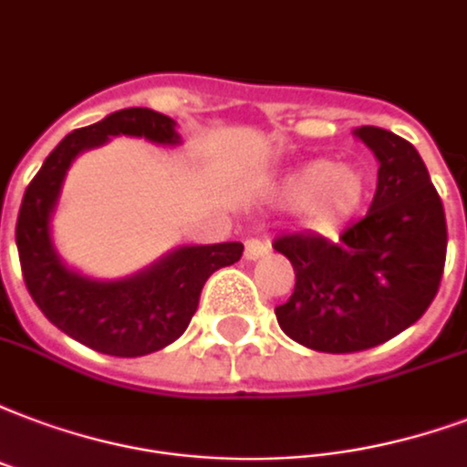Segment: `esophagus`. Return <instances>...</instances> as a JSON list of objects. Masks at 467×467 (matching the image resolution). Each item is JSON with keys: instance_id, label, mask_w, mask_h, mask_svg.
I'll list each match as a JSON object with an SVG mask.
<instances>
[{"instance_id": "esophagus-1", "label": "esophagus", "mask_w": 467, "mask_h": 467, "mask_svg": "<svg viewBox=\"0 0 467 467\" xmlns=\"http://www.w3.org/2000/svg\"><path fill=\"white\" fill-rule=\"evenodd\" d=\"M265 254H268V244L261 241V238H248L246 244H244V255H246L248 261H258Z\"/></svg>"}]
</instances>
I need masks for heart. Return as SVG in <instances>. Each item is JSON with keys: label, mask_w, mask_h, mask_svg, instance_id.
<instances>
[{"label": "heart", "mask_w": 467, "mask_h": 467, "mask_svg": "<svg viewBox=\"0 0 467 467\" xmlns=\"http://www.w3.org/2000/svg\"><path fill=\"white\" fill-rule=\"evenodd\" d=\"M369 182L359 167L327 160L305 162L280 180L278 196L290 206L305 209L315 229H335L359 212L367 202Z\"/></svg>", "instance_id": "heart-1"}]
</instances>
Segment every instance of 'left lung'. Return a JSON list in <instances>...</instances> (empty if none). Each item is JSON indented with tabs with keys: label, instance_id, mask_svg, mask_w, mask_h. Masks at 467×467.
<instances>
[{
	"label": "left lung",
	"instance_id": "1",
	"mask_svg": "<svg viewBox=\"0 0 467 467\" xmlns=\"http://www.w3.org/2000/svg\"><path fill=\"white\" fill-rule=\"evenodd\" d=\"M354 135L379 160L367 216L339 241L317 234L273 241L296 271L293 296L275 307L278 325L315 352H362L411 327L446 265V212L416 147L371 125Z\"/></svg>",
	"mask_w": 467,
	"mask_h": 467
}]
</instances>
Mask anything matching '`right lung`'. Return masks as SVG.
I'll return each instance as SVG.
<instances>
[{
	"label": "right lung",
	"instance_id": "add662e5",
	"mask_svg": "<svg viewBox=\"0 0 467 467\" xmlns=\"http://www.w3.org/2000/svg\"><path fill=\"white\" fill-rule=\"evenodd\" d=\"M177 122L150 108H125L58 142L24 192L16 219L21 273L38 310L80 345L110 357H142L182 337L213 271L236 263L244 244L180 246L122 280H96L61 263L51 238V213L71 162L113 135L180 145Z\"/></svg>",
	"mask_w": 467,
	"mask_h": 467
}]
</instances>
